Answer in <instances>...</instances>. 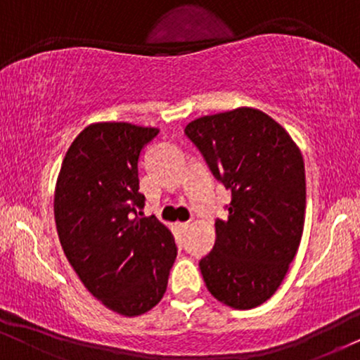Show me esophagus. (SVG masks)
I'll list each match as a JSON object with an SVG mask.
<instances>
[{"label": "esophagus", "mask_w": 360, "mask_h": 360, "mask_svg": "<svg viewBox=\"0 0 360 360\" xmlns=\"http://www.w3.org/2000/svg\"><path fill=\"white\" fill-rule=\"evenodd\" d=\"M177 229H179V230H188L189 229V221H179V223H177Z\"/></svg>", "instance_id": "esophagus-1"}]
</instances>
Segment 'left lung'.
I'll use <instances>...</instances> for the list:
<instances>
[{
    "instance_id": "1",
    "label": "left lung",
    "mask_w": 360,
    "mask_h": 360,
    "mask_svg": "<svg viewBox=\"0 0 360 360\" xmlns=\"http://www.w3.org/2000/svg\"><path fill=\"white\" fill-rule=\"evenodd\" d=\"M184 134L232 191L229 218L214 221V247L200 260L206 288L230 308L259 307L278 291L303 235L301 150L276 120L249 106L193 120Z\"/></svg>"
}]
</instances>
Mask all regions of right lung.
Segmentation results:
<instances>
[{"label":"right lung","mask_w":360,"mask_h":360,"mask_svg":"<svg viewBox=\"0 0 360 360\" xmlns=\"http://www.w3.org/2000/svg\"><path fill=\"white\" fill-rule=\"evenodd\" d=\"M159 128L91 123L74 139L57 177L53 214L65 257L86 289L123 316L162 300L177 249L171 230L139 217V157Z\"/></svg>","instance_id":"add662e5"}]
</instances>
